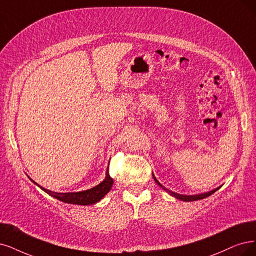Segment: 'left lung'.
Returning <instances> with one entry per match:
<instances>
[{
	"label": "left lung",
	"instance_id": "obj_1",
	"mask_svg": "<svg viewBox=\"0 0 256 256\" xmlns=\"http://www.w3.org/2000/svg\"><path fill=\"white\" fill-rule=\"evenodd\" d=\"M153 178H154V180L156 182V184L159 186H162L164 191H166L170 195H172L173 197H175V198H177V200H182V202H195V200H204V198H206V197H208V196H210V195H212L213 193H215L217 190H218V188H214V190H212V191H210V192H206V193H202V194H197V195H182V194H178V193H175V192H173V191H171V190H168V188H164L162 184H160L157 179H156V177L154 176V174H153Z\"/></svg>",
	"mask_w": 256,
	"mask_h": 256
}]
</instances>
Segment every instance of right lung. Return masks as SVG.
Returning <instances> with one entry per match:
<instances>
[{"mask_svg":"<svg viewBox=\"0 0 256 256\" xmlns=\"http://www.w3.org/2000/svg\"><path fill=\"white\" fill-rule=\"evenodd\" d=\"M28 178H30V177H28ZM30 179L36 186H39L41 190H43L45 193L50 195L52 197L56 198V200H58L63 202H66V204H80V206H90V204H97L110 192V190L112 186V184H114L112 178L110 176L108 171L106 174V178H104V180L101 182L96 186L88 188V190L80 191V192L58 193V192L47 190V188H45L41 186L40 184H38L36 182H34L32 178H30Z\"/></svg>","mask_w":256,"mask_h":256,"instance_id":"right-lung-1","label":"right lung"}]
</instances>
